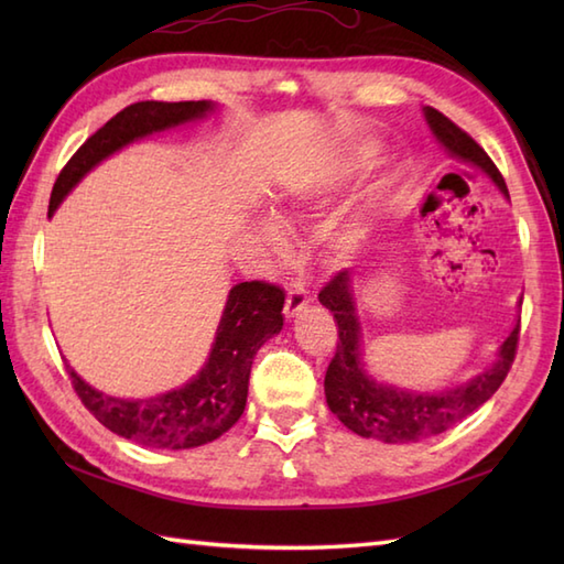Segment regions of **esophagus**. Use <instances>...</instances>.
I'll return each mask as SVG.
<instances>
[{
	"label": "esophagus",
	"instance_id": "34e87169",
	"mask_svg": "<svg viewBox=\"0 0 564 564\" xmlns=\"http://www.w3.org/2000/svg\"><path fill=\"white\" fill-rule=\"evenodd\" d=\"M307 303H310L307 289H305V285H303L301 281H293V283L289 285V293H285V307H283L285 317H295Z\"/></svg>",
	"mask_w": 564,
	"mask_h": 564
}]
</instances>
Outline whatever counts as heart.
<instances>
[{"label":"heart","instance_id":"obj_1","mask_svg":"<svg viewBox=\"0 0 564 564\" xmlns=\"http://www.w3.org/2000/svg\"><path fill=\"white\" fill-rule=\"evenodd\" d=\"M339 178H341V176H339L337 172H332L329 176H319L317 182L297 184V186L293 188V198H295V200H305L307 196L317 194V191H325V188L334 186V182H339ZM344 237H346V239L358 237V223H349V225H346ZM261 239H263V242H267V247L273 251V254H285V251H289V239H285L283 230H279V227H275V225H261Z\"/></svg>","mask_w":564,"mask_h":564}]
</instances>
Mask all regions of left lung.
I'll return each instance as SVG.
<instances>
[{
    "label": "left lung",
    "instance_id": "1",
    "mask_svg": "<svg viewBox=\"0 0 564 564\" xmlns=\"http://www.w3.org/2000/svg\"><path fill=\"white\" fill-rule=\"evenodd\" d=\"M424 116L431 133L453 158L475 164L477 170H482L492 178L501 194L509 196L507 182L497 170V164L463 128L455 126L441 111L431 109V106H426ZM319 303L332 310L339 327L337 351H334L325 376L327 404L346 429H351L354 434L364 438L414 443L443 434V431L463 422L467 414H473L477 406H482L492 398L505 382L513 358H517L521 325L513 327L507 341L501 344L497 364L460 388L429 394L382 386V382L366 376L361 364V327H358L354 313L349 271H339L334 279H329L325 289L319 291Z\"/></svg>",
    "mask_w": 564,
    "mask_h": 564
}]
</instances>
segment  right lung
I'll list each match as a JSON object with an SVG mask.
<instances>
[{
	"mask_svg": "<svg viewBox=\"0 0 564 564\" xmlns=\"http://www.w3.org/2000/svg\"><path fill=\"white\" fill-rule=\"evenodd\" d=\"M213 111L210 101H138L101 126L63 166L51 194L47 218L101 160L160 130L182 126ZM285 293L267 281L237 283L227 295L208 364L184 388L148 400L111 398L87 386L75 370L67 373L82 404L111 429L148 448H196L223 436L245 412L251 361L261 344L283 327Z\"/></svg>",
	"mask_w": 564,
	"mask_h": 564,
	"instance_id": "right-lung-1",
	"label": "right lung"
}]
</instances>
